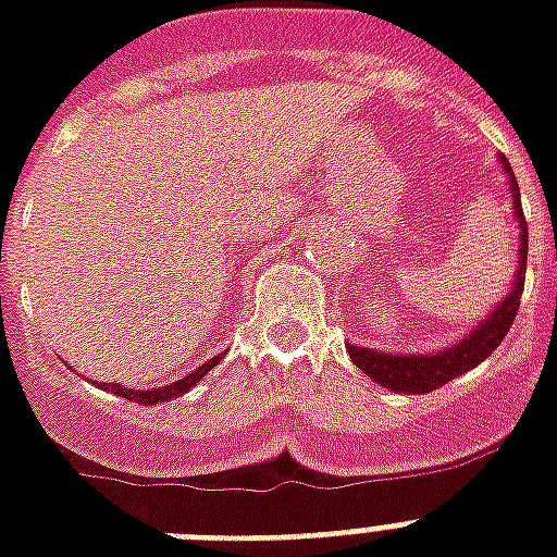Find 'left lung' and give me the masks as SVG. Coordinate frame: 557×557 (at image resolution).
Listing matches in <instances>:
<instances>
[{
	"label": "left lung",
	"instance_id": "1",
	"mask_svg": "<svg viewBox=\"0 0 557 557\" xmlns=\"http://www.w3.org/2000/svg\"><path fill=\"white\" fill-rule=\"evenodd\" d=\"M500 165H504L506 176H509L515 220L521 225V237H518L521 246H518V274H515V283L504 297V302H498V309L492 311L483 323L474 325L463 341L455 343V346H446L441 351H432V355H400V351L395 355V351L363 349V346L346 343L351 363L363 374H369L372 381L381 383V386L397 392V395H426V392L446 386L449 381H455V377L467 374L478 363H483L492 351L498 349L506 332L512 329V320L518 314V306H521L523 277H527V220H523L521 191H518L512 165H509L506 157H500Z\"/></svg>",
	"mask_w": 557,
	"mask_h": 557
}]
</instances>
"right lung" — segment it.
<instances>
[{
  "mask_svg": "<svg viewBox=\"0 0 557 557\" xmlns=\"http://www.w3.org/2000/svg\"><path fill=\"white\" fill-rule=\"evenodd\" d=\"M220 360H223V355H214L208 363H202L200 369H194L191 374H185L183 381L165 383V386H157V388H125V386H116V383H102V381H97V386H106L108 392H114V395L120 397H128V400H137V404H146V406L165 404V400H174V397L191 392V388L197 386V383H200L202 377H206L216 363H220Z\"/></svg>",
  "mask_w": 557,
  "mask_h": 557,
  "instance_id": "obj_1",
  "label": "right lung"
}]
</instances>
